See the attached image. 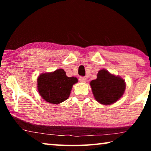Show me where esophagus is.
<instances>
[{
	"label": "esophagus",
	"instance_id": "34e87169",
	"mask_svg": "<svg viewBox=\"0 0 151 151\" xmlns=\"http://www.w3.org/2000/svg\"><path fill=\"white\" fill-rule=\"evenodd\" d=\"M79 81L81 82V83H86V78L84 77V76H81V77L79 78Z\"/></svg>",
	"mask_w": 151,
	"mask_h": 151
}]
</instances>
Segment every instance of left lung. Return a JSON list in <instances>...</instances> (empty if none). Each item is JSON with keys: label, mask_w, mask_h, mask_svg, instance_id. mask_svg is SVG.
<instances>
[{"label": "left lung", "mask_w": 151, "mask_h": 151, "mask_svg": "<svg viewBox=\"0 0 151 151\" xmlns=\"http://www.w3.org/2000/svg\"><path fill=\"white\" fill-rule=\"evenodd\" d=\"M90 84L94 98L99 103L105 105L118 101L126 87L123 79L111 75L104 69L99 70L96 79Z\"/></svg>", "instance_id": "1"}]
</instances>
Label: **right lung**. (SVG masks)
Here are the masks:
<instances>
[{"instance_id": "right-lung-1", "label": "right lung", "mask_w": 151, "mask_h": 151, "mask_svg": "<svg viewBox=\"0 0 151 151\" xmlns=\"http://www.w3.org/2000/svg\"><path fill=\"white\" fill-rule=\"evenodd\" d=\"M38 91L48 103L59 104L70 95L74 84L78 82L76 77H68L63 69L52 73L41 74L37 79Z\"/></svg>"}]
</instances>
